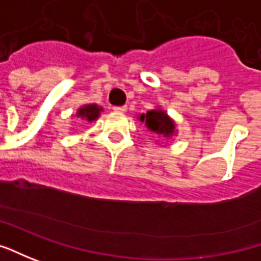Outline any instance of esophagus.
<instances>
[{"label":"esophagus","instance_id":"1","mask_svg":"<svg viewBox=\"0 0 261 261\" xmlns=\"http://www.w3.org/2000/svg\"><path fill=\"white\" fill-rule=\"evenodd\" d=\"M115 113H125L127 111V107L125 105H121V107H114L113 108Z\"/></svg>","mask_w":261,"mask_h":261}]
</instances>
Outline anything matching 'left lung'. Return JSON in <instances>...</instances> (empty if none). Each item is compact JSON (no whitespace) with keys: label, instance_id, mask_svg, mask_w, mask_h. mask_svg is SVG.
<instances>
[{"label":"left lung","instance_id":"obj_1","mask_svg":"<svg viewBox=\"0 0 261 261\" xmlns=\"http://www.w3.org/2000/svg\"><path fill=\"white\" fill-rule=\"evenodd\" d=\"M140 121H143L146 124L147 130L154 133V134H159V136L169 137L175 131L173 121L160 110H153V111H147L146 114H143L140 117Z\"/></svg>","mask_w":261,"mask_h":261}]
</instances>
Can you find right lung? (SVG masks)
<instances>
[{
    "mask_svg": "<svg viewBox=\"0 0 261 261\" xmlns=\"http://www.w3.org/2000/svg\"><path fill=\"white\" fill-rule=\"evenodd\" d=\"M99 111H101V108H98L96 105H86V107H82L77 111V115L82 117V118H85L88 121H94V120L98 118Z\"/></svg>",
    "mask_w": 261,
    "mask_h": 261,
    "instance_id": "1",
    "label": "right lung"
}]
</instances>
